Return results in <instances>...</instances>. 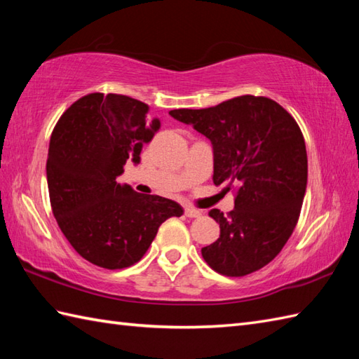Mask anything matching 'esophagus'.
Wrapping results in <instances>:
<instances>
[{
	"label": "esophagus",
	"mask_w": 359,
	"mask_h": 359,
	"mask_svg": "<svg viewBox=\"0 0 359 359\" xmlns=\"http://www.w3.org/2000/svg\"><path fill=\"white\" fill-rule=\"evenodd\" d=\"M185 216L187 217H201L202 216V211L193 208L191 205H185Z\"/></svg>",
	"instance_id": "esophagus-1"
}]
</instances>
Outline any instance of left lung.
I'll return each mask as SVG.
<instances>
[{"instance_id":"left-lung-1","label":"left lung","mask_w":359,"mask_h":359,"mask_svg":"<svg viewBox=\"0 0 359 359\" xmlns=\"http://www.w3.org/2000/svg\"><path fill=\"white\" fill-rule=\"evenodd\" d=\"M170 116L208 137L212 182L236 191L226 216L208 212L220 236L202 248L205 262L228 278L261 270L290 239L306 196L307 151L299 125L279 103L255 95L205 109H172Z\"/></svg>"}]
</instances>
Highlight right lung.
<instances>
[{
  "label": "right lung",
  "mask_w": 359,
  "mask_h": 359,
  "mask_svg": "<svg viewBox=\"0 0 359 359\" xmlns=\"http://www.w3.org/2000/svg\"><path fill=\"white\" fill-rule=\"evenodd\" d=\"M135 98L88 94L67 108L53 128L46 174L60 230L88 262L120 270L139 262L166 219L180 205L120 185L128 158L139 163L160 121Z\"/></svg>",
  "instance_id": "right-lung-1"
}]
</instances>
